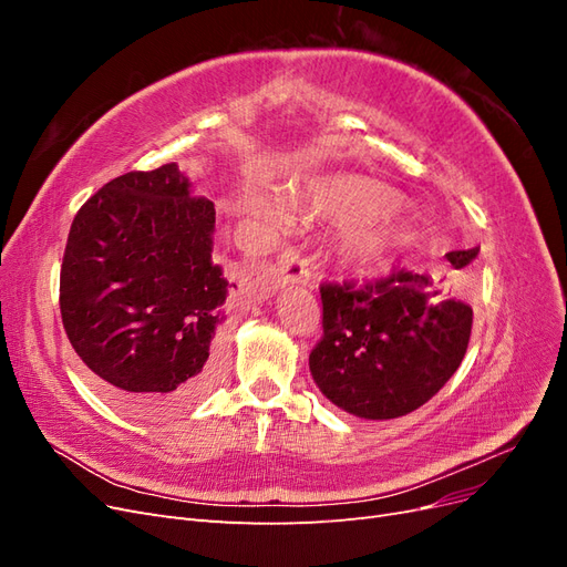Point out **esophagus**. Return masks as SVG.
Segmentation results:
<instances>
[{
  "instance_id": "1",
  "label": "esophagus",
  "mask_w": 567,
  "mask_h": 567,
  "mask_svg": "<svg viewBox=\"0 0 567 567\" xmlns=\"http://www.w3.org/2000/svg\"><path fill=\"white\" fill-rule=\"evenodd\" d=\"M307 284H310L307 260H302L300 252L293 248L284 250L277 262V279H274V286L286 288V286H307Z\"/></svg>"
}]
</instances>
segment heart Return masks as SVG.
Listing matches in <instances>:
<instances>
[{
	"label": "heart",
	"mask_w": 567,
	"mask_h": 567,
	"mask_svg": "<svg viewBox=\"0 0 567 567\" xmlns=\"http://www.w3.org/2000/svg\"><path fill=\"white\" fill-rule=\"evenodd\" d=\"M298 203L305 210L338 221L336 252L340 262L362 274L385 269L392 257L414 241L416 229L394 208L398 192L357 175H326L300 184ZM244 213L274 227L293 219V200L265 182H250L241 198Z\"/></svg>",
	"instance_id": "b5f03b06"
}]
</instances>
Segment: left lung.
<instances>
[{
    "mask_svg": "<svg viewBox=\"0 0 567 567\" xmlns=\"http://www.w3.org/2000/svg\"><path fill=\"white\" fill-rule=\"evenodd\" d=\"M480 248L447 252L466 271ZM323 338L310 371L326 400L367 421L406 416L447 383L466 354L471 305L406 269L354 288L323 284Z\"/></svg>",
    "mask_w": 567,
    "mask_h": 567,
    "instance_id": "obj_1",
    "label": "left lung"
}]
</instances>
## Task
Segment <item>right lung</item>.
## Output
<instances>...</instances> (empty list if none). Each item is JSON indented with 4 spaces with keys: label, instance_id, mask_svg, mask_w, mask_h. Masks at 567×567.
<instances>
[{
    "label": "right lung",
    "instance_id": "obj_1",
    "mask_svg": "<svg viewBox=\"0 0 567 567\" xmlns=\"http://www.w3.org/2000/svg\"><path fill=\"white\" fill-rule=\"evenodd\" d=\"M215 205L177 163L115 177L78 210L61 319L106 398L142 419L198 402L221 371L229 290L213 262Z\"/></svg>",
    "mask_w": 567,
    "mask_h": 567
}]
</instances>
